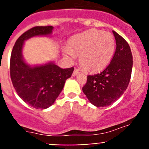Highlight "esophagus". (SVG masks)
<instances>
[{
    "mask_svg": "<svg viewBox=\"0 0 149 149\" xmlns=\"http://www.w3.org/2000/svg\"><path fill=\"white\" fill-rule=\"evenodd\" d=\"M79 73V70H78V69H75L74 71H73V76H76V75H78Z\"/></svg>",
    "mask_w": 149,
    "mask_h": 149,
    "instance_id": "34e87169",
    "label": "esophagus"
}]
</instances>
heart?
Segmentation results:
<instances>
[{"mask_svg": "<svg viewBox=\"0 0 149 149\" xmlns=\"http://www.w3.org/2000/svg\"><path fill=\"white\" fill-rule=\"evenodd\" d=\"M115 39L111 33L90 29L70 38L65 55L70 61L79 55L81 65L89 72L102 70L115 51Z\"/></svg>", "mask_w": 149, "mask_h": 149, "instance_id": "obj_1", "label": "heart"}]
</instances>
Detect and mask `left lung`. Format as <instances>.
Returning <instances> with one entry per match:
<instances>
[{
    "label": "left lung",
    "instance_id": "left-lung-1",
    "mask_svg": "<svg viewBox=\"0 0 149 149\" xmlns=\"http://www.w3.org/2000/svg\"><path fill=\"white\" fill-rule=\"evenodd\" d=\"M116 50L109 65L100 73L87 76L82 88L88 101L97 107L112 104L125 92L130 82L133 55L129 45L120 34L112 31Z\"/></svg>",
    "mask_w": 149,
    "mask_h": 149
}]
</instances>
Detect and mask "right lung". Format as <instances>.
<instances>
[{"mask_svg": "<svg viewBox=\"0 0 149 149\" xmlns=\"http://www.w3.org/2000/svg\"><path fill=\"white\" fill-rule=\"evenodd\" d=\"M53 29L47 26L29 29L16 40L10 55V74L13 87L24 102L36 109H45L53 104L74 70L61 68L55 61L31 65L24 58L25 41L36 37H49Z\"/></svg>", "mask_w": 149, "mask_h": 149, "instance_id": "obj_1", "label": "right lung"}]
</instances>
